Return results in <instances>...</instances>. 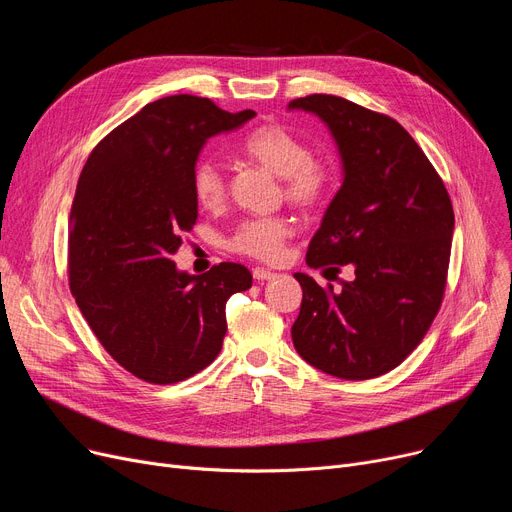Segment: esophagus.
<instances>
[{
    "label": "esophagus",
    "mask_w": 512,
    "mask_h": 512,
    "mask_svg": "<svg viewBox=\"0 0 512 512\" xmlns=\"http://www.w3.org/2000/svg\"><path fill=\"white\" fill-rule=\"evenodd\" d=\"M278 274L267 270V267H253V278L255 280H274Z\"/></svg>",
    "instance_id": "esophagus-1"
}]
</instances>
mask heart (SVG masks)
Instances as JSON below:
<instances>
[{
	"mask_svg": "<svg viewBox=\"0 0 512 512\" xmlns=\"http://www.w3.org/2000/svg\"><path fill=\"white\" fill-rule=\"evenodd\" d=\"M240 151L261 168L280 176L284 199L294 207L313 211L328 201L336 180L332 166L324 159L313 157L309 145L288 128L278 124L257 126L242 139ZM193 195L205 209H215L224 203L226 180L211 161H203L195 168ZM290 236L292 224L282 215L253 218L236 228L228 247L253 259L276 261L284 253Z\"/></svg>",
	"mask_w": 512,
	"mask_h": 512,
	"instance_id": "1",
	"label": "heart"
}]
</instances>
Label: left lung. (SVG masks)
Returning a JSON list of instances; mask_svg holds the SVG:
<instances>
[{
  "mask_svg": "<svg viewBox=\"0 0 512 512\" xmlns=\"http://www.w3.org/2000/svg\"><path fill=\"white\" fill-rule=\"evenodd\" d=\"M336 139L344 180L309 242L313 270H353L340 288L294 274L303 288L297 353L342 380H371L405 361L436 319L448 276L454 211L446 186L394 118L336 95H307Z\"/></svg>",
  "mask_w": 512,
  "mask_h": 512,
  "instance_id": "obj_1",
  "label": "left lung"
}]
</instances>
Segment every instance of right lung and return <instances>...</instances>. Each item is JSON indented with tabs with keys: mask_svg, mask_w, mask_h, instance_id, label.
<instances>
[{
	"mask_svg": "<svg viewBox=\"0 0 512 512\" xmlns=\"http://www.w3.org/2000/svg\"><path fill=\"white\" fill-rule=\"evenodd\" d=\"M253 116L207 97L157 99L103 137L80 172L68 232L72 297L107 355L143 382L176 384L205 369L222 351L226 301L253 284L240 263L188 276L172 261L199 213V151Z\"/></svg>",
	"mask_w": 512,
	"mask_h": 512,
	"instance_id": "1",
	"label": "right lung"
}]
</instances>
